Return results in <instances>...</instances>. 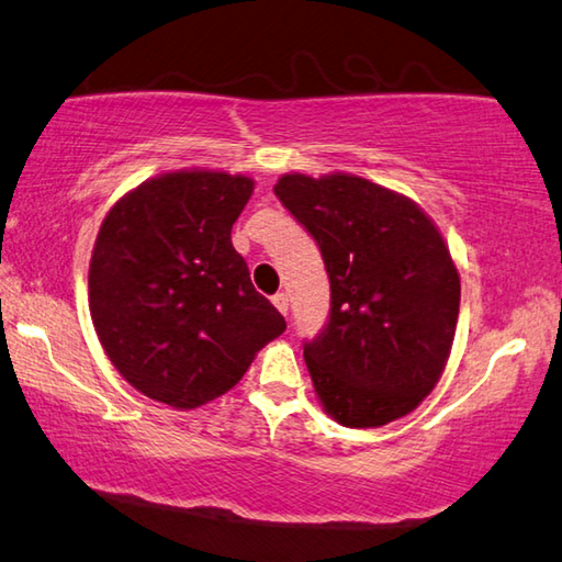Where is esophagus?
Masks as SVG:
<instances>
[{
	"mask_svg": "<svg viewBox=\"0 0 562 562\" xmlns=\"http://www.w3.org/2000/svg\"><path fill=\"white\" fill-rule=\"evenodd\" d=\"M271 303L283 313V316H286V313H289V296H286V293H276Z\"/></svg>",
	"mask_w": 562,
	"mask_h": 562,
	"instance_id": "1",
	"label": "esophagus"
}]
</instances>
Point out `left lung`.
Wrapping results in <instances>:
<instances>
[{
	"mask_svg": "<svg viewBox=\"0 0 562 562\" xmlns=\"http://www.w3.org/2000/svg\"><path fill=\"white\" fill-rule=\"evenodd\" d=\"M281 204L316 239L330 316L303 358L323 409L342 427L409 415L445 372L461 283L435 222L356 175H283Z\"/></svg>",
	"mask_w": 562,
	"mask_h": 562,
	"instance_id": "1",
	"label": "left lung"
}]
</instances>
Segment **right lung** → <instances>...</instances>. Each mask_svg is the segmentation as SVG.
<instances>
[{"instance_id": "1", "label": "right lung", "mask_w": 562, "mask_h": 562, "mask_svg": "<svg viewBox=\"0 0 562 562\" xmlns=\"http://www.w3.org/2000/svg\"><path fill=\"white\" fill-rule=\"evenodd\" d=\"M251 192V177L180 170L135 187L105 214L88 306L105 356L145 397L206 405L286 330L232 246Z\"/></svg>"}]
</instances>
